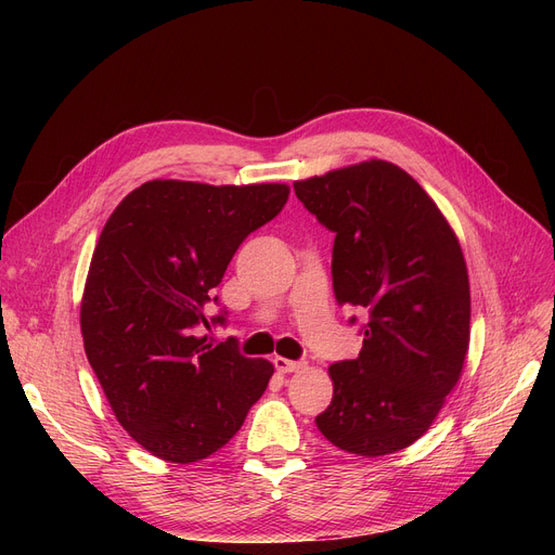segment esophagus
Instances as JSON below:
<instances>
[{"label": "esophagus", "mask_w": 555, "mask_h": 555, "mask_svg": "<svg viewBox=\"0 0 555 555\" xmlns=\"http://www.w3.org/2000/svg\"><path fill=\"white\" fill-rule=\"evenodd\" d=\"M272 362H274V369H276L279 373H295V371H299V369L306 366V362L287 360V358H281V356H276Z\"/></svg>", "instance_id": "obj_1"}]
</instances>
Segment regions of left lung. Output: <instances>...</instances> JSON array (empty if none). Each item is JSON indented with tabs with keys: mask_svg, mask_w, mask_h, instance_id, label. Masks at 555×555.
<instances>
[{
	"mask_svg": "<svg viewBox=\"0 0 555 555\" xmlns=\"http://www.w3.org/2000/svg\"><path fill=\"white\" fill-rule=\"evenodd\" d=\"M295 193L335 231L337 304L369 314L360 356L331 364L333 400L314 423L364 459L410 448L439 416L470 346L456 233L412 175L385 159L299 180Z\"/></svg>",
	"mask_w": 555,
	"mask_h": 555,
	"instance_id": "left-lung-1",
	"label": "left lung"
}]
</instances>
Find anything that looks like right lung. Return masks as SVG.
<instances>
[{"instance_id": "1", "label": "right lung", "mask_w": 555, "mask_h": 555, "mask_svg": "<svg viewBox=\"0 0 555 555\" xmlns=\"http://www.w3.org/2000/svg\"><path fill=\"white\" fill-rule=\"evenodd\" d=\"M287 195V184L153 180L101 231L80 301L85 353L116 421L157 459L211 456L268 389V360L197 328H211L204 308L233 254Z\"/></svg>"}]
</instances>
